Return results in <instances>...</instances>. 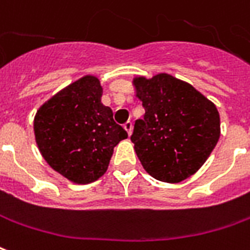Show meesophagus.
I'll use <instances>...</instances> for the list:
<instances>
[{"label":"esophagus","instance_id":"34e87169","mask_svg":"<svg viewBox=\"0 0 250 250\" xmlns=\"http://www.w3.org/2000/svg\"><path fill=\"white\" fill-rule=\"evenodd\" d=\"M123 127H125V130L127 131V134L131 135V131H132V123H131V122H125V125H123Z\"/></svg>","mask_w":250,"mask_h":250}]
</instances>
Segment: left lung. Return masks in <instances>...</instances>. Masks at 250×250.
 <instances>
[{
	"mask_svg": "<svg viewBox=\"0 0 250 250\" xmlns=\"http://www.w3.org/2000/svg\"><path fill=\"white\" fill-rule=\"evenodd\" d=\"M145 108L131 141L145 170L164 183H180L196 173L221 135L215 104L191 83L160 73L134 78Z\"/></svg>",
	"mask_w": 250,
	"mask_h": 250,
	"instance_id": "8db88e82",
	"label": "left lung"
}]
</instances>
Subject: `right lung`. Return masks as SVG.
Returning a JSON list of instances; mask_svg holds the SVG:
<instances>
[{
    "label": "right lung",
    "mask_w": 250,
    "mask_h": 250,
    "mask_svg": "<svg viewBox=\"0 0 250 250\" xmlns=\"http://www.w3.org/2000/svg\"><path fill=\"white\" fill-rule=\"evenodd\" d=\"M99 78L85 76L54 95L34 120L36 145L50 167L76 184L107 172L113 147L128 137L101 103Z\"/></svg>",
    "instance_id": "right-lung-1"
}]
</instances>
